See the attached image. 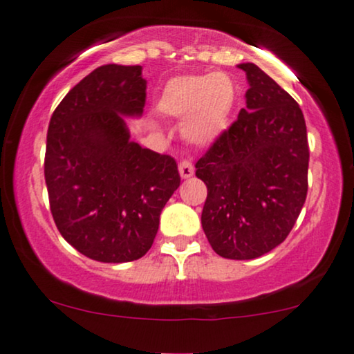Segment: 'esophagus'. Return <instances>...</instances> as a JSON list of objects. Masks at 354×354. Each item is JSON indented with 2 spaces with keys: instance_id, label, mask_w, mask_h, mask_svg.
<instances>
[{
  "instance_id": "esophagus-1",
  "label": "esophagus",
  "mask_w": 354,
  "mask_h": 354,
  "mask_svg": "<svg viewBox=\"0 0 354 354\" xmlns=\"http://www.w3.org/2000/svg\"><path fill=\"white\" fill-rule=\"evenodd\" d=\"M195 172V167L190 161H180L178 162V174H180L182 178H190Z\"/></svg>"
}]
</instances>
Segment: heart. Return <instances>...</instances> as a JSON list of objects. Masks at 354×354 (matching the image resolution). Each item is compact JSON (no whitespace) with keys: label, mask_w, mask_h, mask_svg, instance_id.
<instances>
[{"label":"heart","mask_w":354,"mask_h":354,"mask_svg":"<svg viewBox=\"0 0 354 354\" xmlns=\"http://www.w3.org/2000/svg\"><path fill=\"white\" fill-rule=\"evenodd\" d=\"M236 98L235 80L224 72L182 75L162 86L154 108L166 118L183 119V140L205 148L229 130Z\"/></svg>","instance_id":"heart-1"}]
</instances>
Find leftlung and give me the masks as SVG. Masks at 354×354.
<instances>
[{"instance_id":"1","label":"left lung","mask_w":354,"mask_h":354,"mask_svg":"<svg viewBox=\"0 0 354 354\" xmlns=\"http://www.w3.org/2000/svg\"><path fill=\"white\" fill-rule=\"evenodd\" d=\"M239 119L196 162L201 225L227 259L259 258L287 239L308 193V133L297 101L253 62Z\"/></svg>"}]
</instances>
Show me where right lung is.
Segmentation results:
<instances>
[{
    "label": "right lung",
    "mask_w": 354,
    "mask_h": 354,
    "mask_svg": "<svg viewBox=\"0 0 354 354\" xmlns=\"http://www.w3.org/2000/svg\"><path fill=\"white\" fill-rule=\"evenodd\" d=\"M145 98L142 66H101L64 96L48 127L53 219L67 243L100 263L147 254L180 185L174 158L130 140L125 118H142Z\"/></svg>",
    "instance_id": "right-lung-1"
}]
</instances>
